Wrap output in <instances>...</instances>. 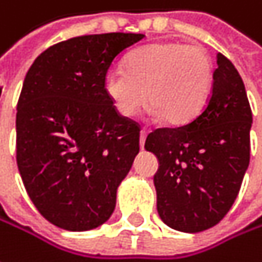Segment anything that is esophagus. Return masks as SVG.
Instances as JSON below:
<instances>
[{
	"instance_id": "esophagus-1",
	"label": "esophagus",
	"mask_w": 262,
	"mask_h": 262,
	"mask_svg": "<svg viewBox=\"0 0 262 262\" xmlns=\"http://www.w3.org/2000/svg\"><path fill=\"white\" fill-rule=\"evenodd\" d=\"M145 138H147V132L141 130L139 133V144H141V150H144V144H145Z\"/></svg>"
}]
</instances>
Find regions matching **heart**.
I'll return each mask as SVG.
<instances>
[{
	"mask_svg": "<svg viewBox=\"0 0 262 262\" xmlns=\"http://www.w3.org/2000/svg\"><path fill=\"white\" fill-rule=\"evenodd\" d=\"M211 83L213 64L202 48L159 41L135 51L127 70L107 72L103 90L123 117L135 115L147 99L153 118L180 126L198 115Z\"/></svg>",
	"mask_w": 262,
	"mask_h": 262,
	"instance_id": "heart-1",
	"label": "heart"
}]
</instances>
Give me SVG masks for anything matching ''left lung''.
<instances>
[{
    "label": "left lung",
    "mask_w": 262,
    "mask_h": 262,
    "mask_svg": "<svg viewBox=\"0 0 262 262\" xmlns=\"http://www.w3.org/2000/svg\"><path fill=\"white\" fill-rule=\"evenodd\" d=\"M250 111L234 64L217 54L202 111L176 129H157L145 150L157 157V213L172 229L201 232L217 225L235 201L250 157Z\"/></svg>",
    "instance_id": "8db88e82"
}]
</instances>
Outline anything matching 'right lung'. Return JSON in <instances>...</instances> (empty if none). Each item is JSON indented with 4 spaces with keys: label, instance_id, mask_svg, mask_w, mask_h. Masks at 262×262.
<instances>
[{
    "label": "right lung",
    "instance_id": "right-lung-1",
    "mask_svg": "<svg viewBox=\"0 0 262 262\" xmlns=\"http://www.w3.org/2000/svg\"><path fill=\"white\" fill-rule=\"evenodd\" d=\"M144 34L75 37L40 54L16 112V160L40 214L67 231L103 225L139 153V127L103 90L107 70Z\"/></svg>",
    "mask_w": 262,
    "mask_h": 262
}]
</instances>
